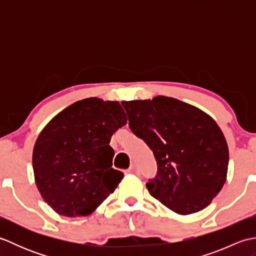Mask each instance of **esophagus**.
Masks as SVG:
<instances>
[{"label":"esophagus","mask_w":256,"mask_h":256,"mask_svg":"<svg viewBox=\"0 0 256 256\" xmlns=\"http://www.w3.org/2000/svg\"><path fill=\"white\" fill-rule=\"evenodd\" d=\"M128 172H130V174H136V175H138V166L135 165V164H132L131 165V167L128 168Z\"/></svg>","instance_id":"obj_1"}]
</instances>
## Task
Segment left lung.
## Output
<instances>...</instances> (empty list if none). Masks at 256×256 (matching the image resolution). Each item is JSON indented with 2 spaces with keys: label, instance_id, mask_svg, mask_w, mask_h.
<instances>
[{
  "label": "left lung",
  "instance_id": "left-lung-1",
  "mask_svg": "<svg viewBox=\"0 0 256 256\" xmlns=\"http://www.w3.org/2000/svg\"><path fill=\"white\" fill-rule=\"evenodd\" d=\"M128 126L153 150L155 178L146 188L179 214L209 206L226 179L229 150L218 124L200 108L174 98L122 101Z\"/></svg>",
  "mask_w": 256,
  "mask_h": 256
}]
</instances>
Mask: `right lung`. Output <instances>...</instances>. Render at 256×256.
<instances>
[{"label": "right lung", "instance_id": "1", "mask_svg": "<svg viewBox=\"0 0 256 256\" xmlns=\"http://www.w3.org/2000/svg\"><path fill=\"white\" fill-rule=\"evenodd\" d=\"M116 101L88 98L72 103L40 132L32 150L35 182L57 214H92L114 192L123 172L112 168L108 143L126 124Z\"/></svg>", "mask_w": 256, "mask_h": 256}]
</instances>
